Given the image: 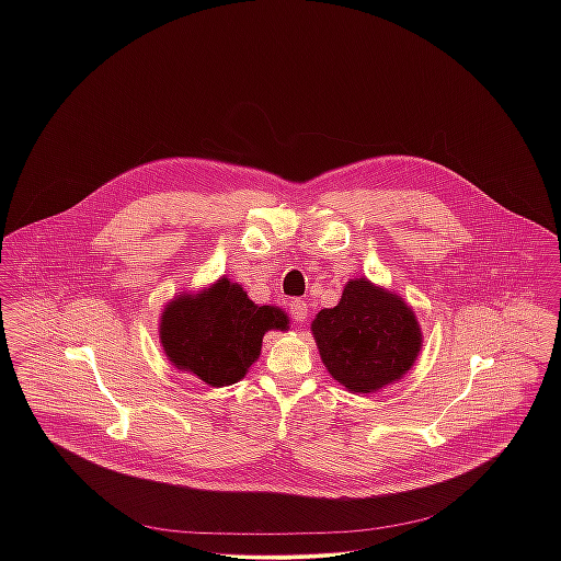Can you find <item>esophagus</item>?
<instances>
[{
	"label": "esophagus",
	"mask_w": 561,
	"mask_h": 561,
	"mask_svg": "<svg viewBox=\"0 0 561 561\" xmlns=\"http://www.w3.org/2000/svg\"><path fill=\"white\" fill-rule=\"evenodd\" d=\"M289 313H291L296 323H302V321H307V316H309V305L305 300H291L289 302Z\"/></svg>",
	"instance_id": "obj_1"
}]
</instances>
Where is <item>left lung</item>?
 Returning a JSON list of instances; mask_svg holds the SVG:
<instances>
[{
	"mask_svg": "<svg viewBox=\"0 0 561 561\" xmlns=\"http://www.w3.org/2000/svg\"><path fill=\"white\" fill-rule=\"evenodd\" d=\"M321 360L350 393H374L414 365L423 334L403 298L367 278L347 280L334 309L311 323Z\"/></svg>",
	"mask_w": 561,
	"mask_h": 561,
	"instance_id": "left-lung-1",
	"label": "left lung"
}]
</instances>
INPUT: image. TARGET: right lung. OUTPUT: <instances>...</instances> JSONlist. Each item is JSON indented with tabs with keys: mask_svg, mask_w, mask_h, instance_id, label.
<instances>
[{
	"mask_svg": "<svg viewBox=\"0 0 561 561\" xmlns=\"http://www.w3.org/2000/svg\"><path fill=\"white\" fill-rule=\"evenodd\" d=\"M278 307H256L238 283L220 278L198 294H181L161 313L168 360L209 387L240 382L261 354L267 330H287Z\"/></svg>",
	"mask_w": 561,
	"mask_h": 561,
	"instance_id": "right-lung-1",
	"label": "right lung"
}]
</instances>
